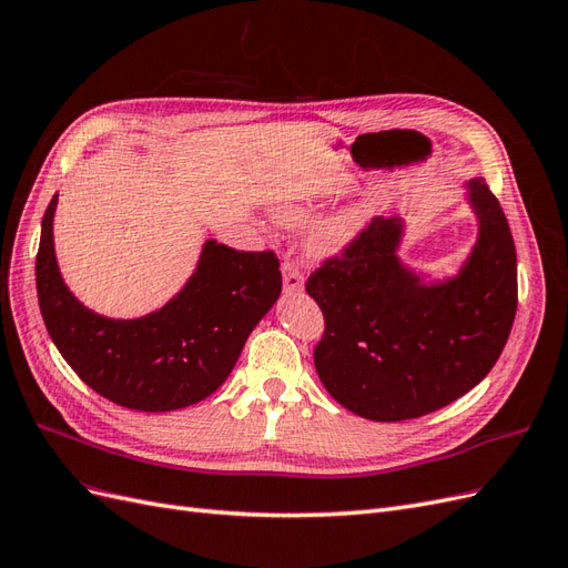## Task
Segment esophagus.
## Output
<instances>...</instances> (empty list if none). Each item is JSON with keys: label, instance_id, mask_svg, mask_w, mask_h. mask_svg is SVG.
Instances as JSON below:
<instances>
[{"label": "esophagus", "instance_id": "esophagus-1", "mask_svg": "<svg viewBox=\"0 0 568 568\" xmlns=\"http://www.w3.org/2000/svg\"><path fill=\"white\" fill-rule=\"evenodd\" d=\"M282 277H284V291L286 294H298L303 291V272L294 261L282 263Z\"/></svg>", "mask_w": 568, "mask_h": 568}]
</instances>
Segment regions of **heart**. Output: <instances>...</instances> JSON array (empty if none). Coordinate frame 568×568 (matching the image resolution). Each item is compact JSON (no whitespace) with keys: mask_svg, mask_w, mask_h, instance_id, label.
<instances>
[{"mask_svg":"<svg viewBox=\"0 0 568 568\" xmlns=\"http://www.w3.org/2000/svg\"><path fill=\"white\" fill-rule=\"evenodd\" d=\"M313 205L311 203H303V201H288L282 203L274 215H277L280 222L284 225H298L307 215H311ZM363 227V215L359 213H343L338 217H332L329 222H324L315 232L311 244L317 253H334L341 251L346 246L351 239L357 234V230Z\"/></svg>","mask_w":568,"mask_h":568,"instance_id":"1","label":"heart"}]
</instances>
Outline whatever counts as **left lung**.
<instances>
[{
  "label": "left lung",
  "mask_w": 568,
  "mask_h": 568,
  "mask_svg": "<svg viewBox=\"0 0 568 568\" xmlns=\"http://www.w3.org/2000/svg\"><path fill=\"white\" fill-rule=\"evenodd\" d=\"M478 242L453 280L424 284L395 255L400 217H374L307 277L324 315L315 346L332 398L372 422L417 419L471 390L517 315V251L486 180L469 182Z\"/></svg>",
  "instance_id": "obj_1"
}]
</instances>
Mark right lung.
I'll return each instance as SVG.
<instances>
[{"instance_id":"right-lung-1","label":"right lung","mask_w":568,"mask_h":568,"mask_svg":"<svg viewBox=\"0 0 568 568\" xmlns=\"http://www.w3.org/2000/svg\"><path fill=\"white\" fill-rule=\"evenodd\" d=\"M57 196L42 217L36 261L47 332L80 379L111 403L170 412L215 393L248 334L282 294L272 251H234L205 242L196 272L161 311L111 320L84 307L61 280L54 255Z\"/></svg>"}]
</instances>
